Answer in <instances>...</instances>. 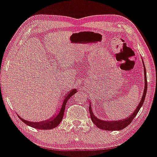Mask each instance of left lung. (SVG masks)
Segmentation results:
<instances>
[{
  "label": "left lung",
  "instance_id": "obj_1",
  "mask_svg": "<svg viewBox=\"0 0 157 157\" xmlns=\"http://www.w3.org/2000/svg\"><path fill=\"white\" fill-rule=\"evenodd\" d=\"M143 64H144V79H145V85H144V93H143V96L141 100H140V102L138 104V106H137L136 109L134 111V112L130 115V117H127L126 119H124V120H117V121H104L99 120L98 117H96V116H94L93 114L92 108L90 107V106H89V112H90V118L92 122L94 123V124L96 126L98 127V128L101 129V130H121L124 128H126L127 126H128L129 124L131 123V122L133 120V119L136 117V116L138 114V112H139L140 107L143 106L144 104L145 98H146V92H147V78H146V68H145L144 61H143Z\"/></svg>",
  "mask_w": 157,
  "mask_h": 157
}]
</instances>
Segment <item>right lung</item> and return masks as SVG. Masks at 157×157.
Instances as JSON below:
<instances>
[{"label":"right lung","mask_w":157,"mask_h":157,"mask_svg":"<svg viewBox=\"0 0 157 157\" xmlns=\"http://www.w3.org/2000/svg\"><path fill=\"white\" fill-rule=\"evenodd\" d=\"M77 92L76 89H72V90H70V92H67V94L65 95L64 100L63 101V104L61 106L60 111L59 113H57L56 114H54L52 117L48 119V120L42 121V122H29V121H27L24 120L20 117L19 116V117L20 120L22 121L23 122H25L27 125L33 127V128L38 129V130H51V129L55 128L56 127H57L60 124V122L62 120L63 117H64V110H65V106H66L67 101L70 98V97H72L75 93Z\"/></svg>","instance_id":"add662e5"}]
</instances>
